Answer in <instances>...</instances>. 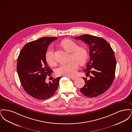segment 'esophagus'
Here are the masks:
<instances>
[{
  "instance_id": "esophagus-1",
  "label": "esophagus",
  "mask_w": 132,
  "mask_h": 132,
  "mask_svg": "<svg viewBox=\"0 0 132 132\" xmlns=\"http://www.w3.org/2000/svg\"><path fill=\"white\" fill-rule=\"evenodd\" d=\"M72 80H75V79H77V78L76 77H70Z\"/></svg>"
}]
</instances>
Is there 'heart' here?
Masks as SVG:
<instances>
[{"label":"heart","mask_w":132,"mask_h":132,"mask_svg":"<svg viewBox=\"0 0 132 132\" xmlns=\"http://www.w3.org/2000/svg\"><path fill=\"white\" fill-rule=\"evenodd\" d=\"M61 45L69 52H71L70 62L60 65L56 70L58 75L73 76L76 74L78 68V64L82 65L86 62L88 53L86 48L82 46H78L77 43L73 40L65 39L61 43ZM45 58L46 61L50 65H53L55 63L54 56V51L52 47L48 49L45 52Z\"/></svg>","instance_id":"b5f03b06"}]
</instances>
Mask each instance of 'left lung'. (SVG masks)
Wrapping results in <instances>:
<instances>
[{
	"label": "left lung",
	"mask_w": 132,
	"mask_h": 132,
	"mask_svg": "<svg viewBox=\"0 0 132 132\" xmlns=\"http://www.w3.org/2000/svg\"><path fill=\"white\" fill-rule=\"evenodd\" d=\"M75 39H81L89 48V60L84 71L89 78H82L85 85L80 91L88 97L97 96L105 93L114 81L116 66L114 51L103 38L86 34Z\"/></svg>",
	"instance_id": "left-lung-1"
}]
</instances>
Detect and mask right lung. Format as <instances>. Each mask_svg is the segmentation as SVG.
I'll list each match as a JSON object with an SVG mask.
<instances>
[{
	"label": "right lung",
	"mask_w": 132,
	"mask_h": 132,
	"mask_svg": "<svg viewBox=\"0 0 132 132\" xmlns=\"http://www.w3.org/2000/svg\"><path fill=\"white\" fill-rule=\"evenodd\" d=\"M58 39L43 37L25 44L19 54L17 71L26 92L38 100L49 98L55 94L61 77L46 83V76L52 72L48 66L45 54L49 45Z\"/></svg>",
	"instance_id": "add662e5"
}]
</instances>
